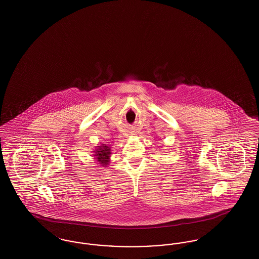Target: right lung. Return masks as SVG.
Wrapping results in <instances>:
<instances>
[{
    "mask_svg": "<svg viewBox=\"0 0 259 259\" xmlns=\"http://www.w3.org/2000/svg\"><path fill=\"white\" fill-rule=\"evenodd\" d=\"M95 155L96 156V159L98 162H100V164L103 166V167H106V165L109 164V161H110V155H111V149L108 147V146H105V145H102V146H99L95 150Z\"/></svg>",
    "mask_w": 259,
    "mask_h": 259,
    "instance_id": "add662e5",
    "label": "right lung"
}]
</instances>
